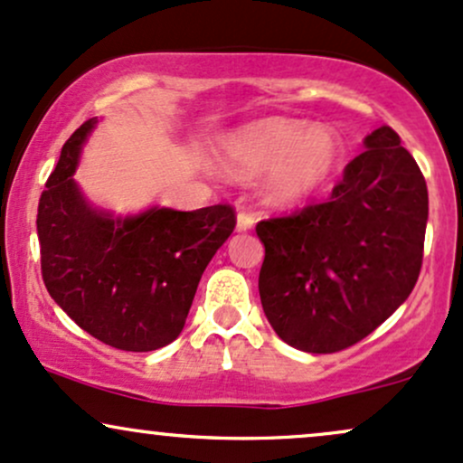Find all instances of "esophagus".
<instances>
[{
    "label": "esophagus",
    "mask_w": 463,
    "mask_h": 463,
    "mask_svg": "<svg viewBox=\"0 0 463 463\" xmlns=\"http://www.w3.org/2000/svg\"><path fill=\"white\" fill-rule=\"evenodd\" d=\"M253 222H256V218L253 214H249V212H241L236 218V230L238 232H249L253 227Z\"/></svg>",
    "instance_id": "1"
}]
</instances>
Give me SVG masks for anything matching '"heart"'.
Returning a JSON list of instances; mask_svg holds the SVG:
<instances>
[{
	"mask_svg": "<svg viewBox=\"0 0 463 463\" xmlns=\"http://www.w3.org/2000/svg\"><path fill=\"white\" fill-rule=\"evenodd\" d=\"M222 162L238 176L269 173V203L295 205L310 199L332 179L344 157L341 137L328 127L271 118L249 124L221 144Z\"/></svg>",
	"mask_w": 463,
	"mask_h": 463,
	"instance_id": "b5f03b06",
	"label": "heart"
}]
</instances>
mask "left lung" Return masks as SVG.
Segmentation results:
<instances>
[{
  "label": "left lung",
  "instance_id": "obj_1",
  "mask_svg": "<svg viewBox=\"0 0 463 463\" xmlns=\"http://www.w3.org/2000/svg\"><path fill=\"white\" fill-rule=\"evenodd\" d=\"M328 203L269 218L260 299L284 344L332 354L358 344L411 295L429 221L427 181L393 128L363 139Z\"/></svg>",
  "mask_w": 463,
  "mask_h": 463
}]
</instances>
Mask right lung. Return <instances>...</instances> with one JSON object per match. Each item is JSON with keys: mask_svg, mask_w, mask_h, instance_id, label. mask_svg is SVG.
Here are the masks:
<instances>
[{"mask_svg": "<svg viewBox=\"0 0 463 463\" xmlns=\"http://www.w3.org/2000/svg\"><path fill=\"white\" fill-rule=\"evenodd\" d=\"M87 119L65 142L36 214L41 273L52 299L82 330L127 352L173 344L205 267L232 236L230 205L179 212L153 205L116 216L93 207L74 181Z\"/></svg>", "mask_w": 463, "mask_h": 463, "instance_id": "obj_1", "label": "right lung"}]
</instances>
